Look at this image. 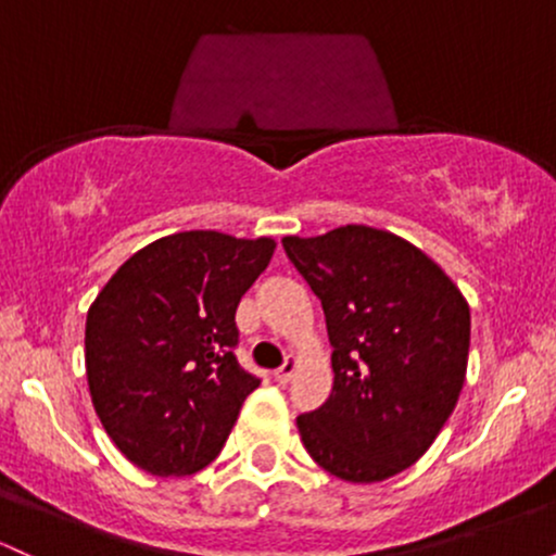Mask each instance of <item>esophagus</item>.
I'll list each match as a JSON object with an SVG mask.
<instances>
[{
    "label": "esophagus",
    "mask_w": 556,
    "mask_h": 556,
    "mask_svg": "<svg viewBox=\"0 0 556 556\" xmlns=\"http://www.w3.org/2000/svg\"><path fill=\"white\" fill-rule=\"evenodd\" d=\"M295 369H298V356H292L290 353V356L285 358L282 367L274 371V380H277L279 386H288V382L292 380V375H295Z\"/></svg>",
    "instance_id": "esophagus-1"
}]
</instances>
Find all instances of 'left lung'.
<instances>
[{"mask_svg":"<svg viewBox=\"0 0 556 556\" xmlns=\"http://www.w3.org/2000/svg\"><path fill=\"white\" fill-rule=\"evenodd\" d=\"M282 245L321 301L334 348L332 393L298 417L303 446L345 483L404 472L432 446L465 386V295L386 229L348 224Z\"/></svg>","mask_w":556,"mask_h":556,"instance_id":"obj_1","label":"left lung"}]
</instances>
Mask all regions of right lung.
<instances>
[{"instance_id": "obj_1", "label": "right lung", "mask_w": 556, "mask_h": 556, "mask_svg": "<svg viewBox=\"0 0 556 556\" xmlns=\"http://www.w3.org/2000/svg\"><path fill=\"white\" fill-rule=\"evenodd\" d=\"M271 237L179 231L137 250L87 314V380L121 454L157 478L211 465L258 377L237 364L235 314Z\"/></svg>"}]
</instances>
